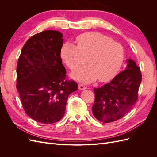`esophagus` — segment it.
Returning <instances> with one entry per match:
<instances>
[{"instance_id": "34e87169", "label": "esophagus", "mask_w": 157, "mask_h": 157, "mask_svg": "<svg viewBox=\"0 0 157 157\" xmlns=\"http://www.w3.org/2000/svg\"><path fill=\"white\" fill-rule=\"evenodd\" d=\"M78 87V89H79V90H81L86 89V87L84 86V85H82V84H79Z\"/></svg>"}]
</instances>
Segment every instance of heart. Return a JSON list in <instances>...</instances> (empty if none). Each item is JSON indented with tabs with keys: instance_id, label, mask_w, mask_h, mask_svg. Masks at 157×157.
<instances>
[{
	"instance_id": "b5f03b06",
	"label": "heart",
	"mask_w": 157,
	"mask_h": 157,
	"mask_svg": "<svg viewBox=\"0 0 157 157\" xmlns=\"http://www.w3.org/2000/svg\"><path fill=\"white\" fill-rule=\"evenodd\" d=\"M77 46L65 43L61 49V58L67 67L75 70L71 75L76 80L90 83L98 78L105 82L113 78L120 70L124 61L123 47L118 42L98 32H86L76 39Z\"/></svg>"
}]
</instances>
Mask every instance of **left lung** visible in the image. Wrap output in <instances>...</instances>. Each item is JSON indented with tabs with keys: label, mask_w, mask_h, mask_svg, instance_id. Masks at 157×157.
Returning a JSON list of instances; mask_svg holds the SVG:
<instances>
[{
	"label": "left lung",
	"mask_w": 157,
	"mask_h": 157,
	"mask_svg": "<svg viewBox=\"0 0 157 157\" xmlns=\"http://www.w3.org/2000/svg\"><path fill=\"white\" fill-rule=\"evenodd\" d=\"M127 66L111 81L101 88H95L92 113L103 122L117 121L129 112L137 99L141 82V73L135 61L128 59Z\"/></svg>",
	"instance_id": "8db88e82"
}]
</instances>
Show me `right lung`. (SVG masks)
I'll use <instances>...</instances> for the list:
<instances>
[{
    "label": "right lung",
    "instance_id": "1",
    "mask_svg": "<svg viewBox=\"0 0 157 157\" xmlns=\"http://www.w3.org/2000/svg\"><path fill=\"white\" fill-rule=\"evenodd\" d=\"M59 31L47 30L25 42L17 64L16 88L27 115L43 124L61 120L69 95L77 84L65 80L61 59L63 42Z\"/></svg>",
    "mask_w": 157,
    "mask_h": 157
}]
</instances>
